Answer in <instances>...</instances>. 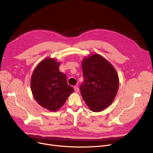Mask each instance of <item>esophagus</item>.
Here are the masks:
<instances>
[{"instance_id": "1", "label": "esophagus", "mask_w": 153, "mask_h": 153, "mask_svg": "<svg viewBox=\"0 0 153 153\" xmlns=\"http://www.w3.org/2000/svg\"><path fill=\"white\" fill-rule=\"evenodd\" d=\"M74 91H75L76 92H79V91L78 87H77V86H74Z\"/></svg>"}]
</instances>
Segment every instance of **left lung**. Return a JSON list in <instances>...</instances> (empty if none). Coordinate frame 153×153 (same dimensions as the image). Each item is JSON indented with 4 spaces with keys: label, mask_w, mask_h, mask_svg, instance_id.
Masks as SVG:
<instances>
[{
    "label": "left lung",
    "mask_w": 153,
    "mask_h": 153,
    "mask_svg": "<svg viewBox=\"0 0 153 153\" xmlns=\"http://www.w3.org/2000/svg\"><path fill=\"white\" fill-rule=\"evenodd\" d=\"M82 68L84 80L80 87L82 97L92 111H101L115 98L118 75L110 62L99 54L84 58Z\"/></svg>",
    "instance_id": "1"
}]
</instances>
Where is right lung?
I'll list each match as a JSON object with an SVG mask.
<instances>
[{"label":"right lung","mask_w":153,"mask_h":153,"mask_svg":"<svg viewBox=\"0 0 153 153\" xmlns=\"http://www.w3.org/2000/svg\"><path fill=\"white\" fill-rule=\"evenodd\" d=\"M60 62L47 58L40 62L32 74L31 89L39 105L56 111L65 103L73 92V87L68 84L66 76L59 70Z\"/></svg>","instance_id":"obj_1"}]
</instances>
